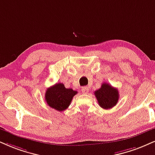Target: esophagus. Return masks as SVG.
<instances>
[{
    "mask_svg": "<svg viewBox=\"0 0 155 155\" xmlns=\"http://www.w3.org/2000/svg\"><path fill=\"white\" fill-rule=\"evenodd\" d=\"M81 91H82L83 94H87L89 92V87H83L82 88H81Z\"/></svg>",
    "mask_w": 155,
    "mask_h": 155,
    "instance_id": "obj_1",
    "label": "esophagus"
}]
</instances>
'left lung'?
Here are the masks:
<instances>
[{
	"label": "left lung",
	"mask_w": 155,
	"mask_h": 155,
	"mask_svg": "<svg viewBox=\"0 0 155 155\" xmlns=\"http://www.w3.org/2000/svg\"><path fill=\"white\" fill-rule=\"evenodd\" d=\"M98 104L104 109H110L118 103L119 98L118 90L107 83H103L101 88L94 92Z\"/></svg>",
	"instance_id": "1"
}]
</instances>
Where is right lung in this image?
Instances as JSON below:
<instances>
[{"instance_id":"1","label":"right lung","mask_w":155,"mask_h":155,"mask_svg":"<svg viewBox=\"0 0 155 155\" xmlns=\"http://www.w3.org/2000/svg\"><path fill=\"white\" fill-rule=\"evenodd\" d=\"M76 94V91L66 89L63 84L58 83L46 90L45 99L50 107L61 112L68 107L73 97Z\"/></svg>"}]
</instances>
